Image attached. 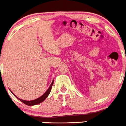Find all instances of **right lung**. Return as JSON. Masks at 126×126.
Instances as JSON below:
<instances>
[{"instance_id": "1", "label": "right lung", "mask_w": 126, "mask_h": 126, "mask_svg": "<svg viewBox=\"0 0 126 126\" xmlns=\"http://www.w3.org/2000/svg\"><path fill=\"white\" fill-rule=\"evenodd\" d=\"M53 81L51 83V84L50 87H49V88L47 89V91L45 93V94L41 96V97H40L39 98H37V99H35V100H31V101H26V100H22V99H20V98H17V97L16 96V97H17V98H18V99L19 100H21L22 102H23L24 104H25L26 105H36V104H39V103L42 102H43L44 100H45V99H46V98H47V97L48 95H49V93H50L51 92V88H52V86H53ZM13 94V93H12Z\"/></svg>"}]
</instances>
